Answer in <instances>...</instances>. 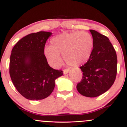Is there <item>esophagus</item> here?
I'll return each mask as SVG.
<instances>
[{"instance_id": "34e87169", "label": "esophagus", "mask_w": 127, "mask_h": 127, "mask_svg": "<svg viewBox=\"0 0 127 127\" xmlns=\"http://www.w3.org/2000/svg\"><path fill=\"white\" fill-rule=\"evenodd\" d=\"M69 71H70L69 68H67V69H64V70H63V73H64V74L68 73L69 72Z\"/></svg>"}]
</instances>
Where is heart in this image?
<instances>
[{"instance_id": "b5f03b06", "label": "heart", "mask_w": 127, "mask_h": 127, "mask_svg": "<svg viewBox=\"0 0 127 127\" xmlns=\"http://www.w3.org/2000/svg\"><path fill=\"white\" fill-rule=\"evenodd\" d=\"M51 46L43 49L48 63L57 68L62 63L60 55L68 65L73 67L81 65L87 63L91 57L93 48V39L85 32H72L61 33L50 40Z\"/></svg>"}]
</instances>
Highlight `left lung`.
I'll list each match as a JSON object with an SVG mask.
<instances>
[{"label":"left lung","instance_id":"left-lung-1","mask_svg":"<svg viewBox=\"0 0 127 127\" xmlns=\"http://www.w3.org/2000/svg\"><path fill=\"white\" fill-rule=\"evenodd\" d=\"M93 39V49L90 59L80 67L82 80L77 84L81 95L95 97L112 87L117 73V56L107 37L94 30H90Z\"/></svg>","mask_w":127,"mask_h":127}]
</instances>
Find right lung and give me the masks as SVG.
<instances>
[{"mask_svg": "<svg viewBox=\"0 0 127 127\" xmlns=\"http://www.w3.org/2000/svg\"><path fill=\"white\" fill-rule=\"evenodd\" d=\"M52 35L39 32L26 36L16 43L11 51L9 74L13 84L26 98L39 100L53 91L56 79L62 70L49 66L43 54L46 40Z\"/></svg>", "mask_w": 127, "mask_h": 127, "instance_id": "1", "label": "right lung"}]
</instances>
